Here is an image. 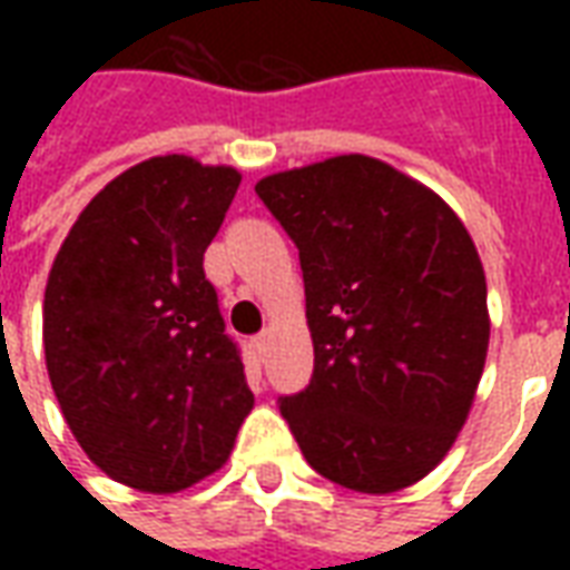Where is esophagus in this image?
Listing matches in <instances>:
<instances>
[{
    "label": "esophagus",
    "mask_w": 570,
    "mask_h": 570,
    "mask_svg": "<svg viewBox=\"0 0 570 570\" xmlns=\"http://www.w3.org/2000/svg\"><path fill=\"white\" fill-rule=\"evenodd\" d=\"M268 342H272V333H259L256 338H253V351H256L259 357H265V351H268Z\"/></svg>",
    "instance_id": "1"
}]
</instances>
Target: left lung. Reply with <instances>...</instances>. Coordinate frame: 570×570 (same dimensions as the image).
I'll return each instance as SVG.
<instances>
[{"instance_id":"1","label":"left lung","mask_w":570,"mask_h":570,"mask_svg":"<svg viewBox=\"0 0 570 570\" xmlns=\"http://www.w3.org/2000/svg\"><path fill=\"white\" fill-rule=\"evenodd\" d=\"M305 277L314 375L284 396L321 476L363 494L424 479L464 428L489 354L485 272L458 213L370 155L256 183Z\"/></svg>"}]
</instances>
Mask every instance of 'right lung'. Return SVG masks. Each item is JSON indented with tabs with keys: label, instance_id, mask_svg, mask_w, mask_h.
<instances>
[{
	"label": "right lung",
	"instance_id": "1",
	"mask_svg": "<svg viewBox=\"0 0 570 570\" xmlns=\"http://www.w3.org/2000/svg\"><path fill=\"white\" fill-rule=\"evenodd\" d=\"M240 174L158 155L118 174L60 244L45 286L48 379L106 476L174 494L216 473L253 409L204 249Z\"/></svg>",
	"mask_w": 570,
	"mask_h": 570
}]
</instances>
